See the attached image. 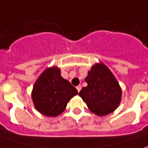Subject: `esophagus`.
<instances>
[{
    "mask_svg": "<svg viewBox=\"0 0 148 148\" xmlns=\"http://www.w3.org/2000/svg\"><path fill=\"white\" fill-rule=\"evenodd\" d=\"M76 88H77V90H78V91L79 92V91H81V88H82V87H81V85H78V87H76Z\"/></svg>",
    "mask_w": 148,
    "mask_h": 148,
    "instance_id": "1",
    "label": "esophagus"
}]
</instances>
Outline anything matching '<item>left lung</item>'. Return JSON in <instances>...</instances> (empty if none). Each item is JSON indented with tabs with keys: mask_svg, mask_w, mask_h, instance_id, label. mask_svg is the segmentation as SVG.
I'll return each mask as SVG.
<instances>
[{
	"mask_svg": "<svg viewBox=\"0 0 148 148\" xmlns=\"http://www.w3.org/2000/svg\"><path fill=\"white\" fill-rule=\"evenodd\" d=\"M87 86L79 92L90 111L105 116L117 108L121 99V88L111 70L103 62L92 66L85 78Z\"/></svg>",
	"mask_w": 148,
	"mask_h": 148,
	"instance_id": "8db88e82",
	"label": "left lung"
}]
</instances>
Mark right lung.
Segmentation results:
<instances>
[{"label": "right lung", "instance_id": "obj_1", "mask_svg": "<svg viewBox=\"0 0 148 148\" xmlns=\"http://www.w3.org/2000/svg\"><path fill=\"white\" fill-rule=\"evenodd\" d=\"M77 89L61 75L57 66L45 69L35 82L32 92L35 108L47 116H57L65 111L72 97L78 95Z\"/></svg>", "mask_w": 148, "mask_h": 148}]
</instances>
